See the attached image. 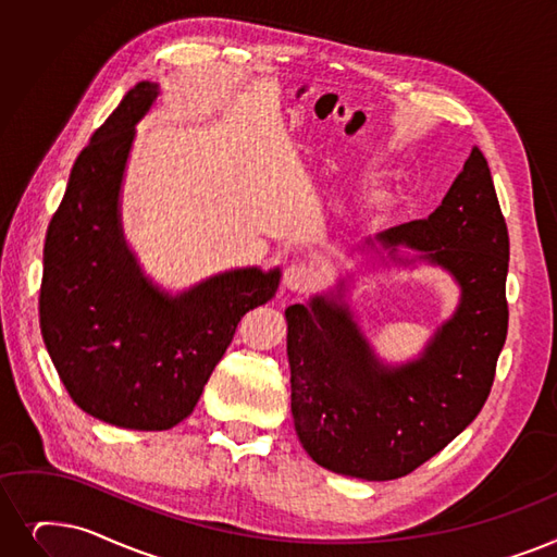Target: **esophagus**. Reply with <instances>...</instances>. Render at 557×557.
Instances as JSON below:
<instances>
[{
	"instance_id": "esophagus-1",
	"label": "esophagus",
	"mask_w": 557,
	"mask_h": 557,
	"mask_svg": "<svg viewBox=\"0 0 557 557\" xmlns=\"http://www.w3.org/2000/svg\"><path fill=\"white\" fill-rule=\"evenodd\" d=\"M313 277H317V273H313L311 265L298 261V263L288 265V269L284 271V286L288 288V292L302 294L313 284Z\"/></svg>"
}]
</instances>
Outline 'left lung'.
I'll return each instance as SVG.
<instances>
[{"mask_svg":"<svg viewBox=\"0 0 557 557\" xmlns=\"http://www.w3.org/2000/svg\"><path fill=\"white\" fill-rule=\"evenodd\" d=\"M453 273L462 300L421 359L386 369L346 305L323 296L286 309L292 412L317 465L352 478L394 480L446 448L485 405L507 336L510 236L487 159L471 150L428 219L377 234Z\"/></svg>","mask_w":557,"mask_h":557,"instance_id":"8db88e82","label":"left lung"}]
</instances>
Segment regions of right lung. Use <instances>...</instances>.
<instances>
[{
    "mask_svg": "<svg viewBox=\"0 0 557 557\" xmlns=\"http://www.w3.org/2000/svg\"><path fill=\"white\" fill-rule=\"evenodd\" d=\"M159 86L136 84L79 152L47 227L40 332L70 398L129 430H168L198 405L246 311L280 273L240 269L173 298L138 271L120 232L117 196L134 127Z\"/></svg>",
    "mask_w": 557,
    "mask_h": 557,
    "instance_id": "right-lung-1",
    "label": "right lung"
}]
</instances>
